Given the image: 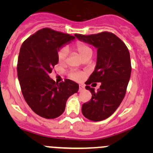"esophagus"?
<instances>
[{
  "label": "esophagus",
  "mask_w": 153,
  "mask_h": 153,
  "mask_svg": "<svg viewBox=\"0 0 153 153\" xmlns=\"http://www.w3.org/2000/svg\"><path fill=\"white\" fill-rule=\"evenodd\" d=\"M84 90V86L82 85H79V92H80V91H83Z\"/></svg>",
  "instance_id": "esophagus-1"
}]
</instances>
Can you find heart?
Instances as JSON below:
<instances>
[{
  "mask_svg": "<svg viewBox=\"0 0 153 153\" xmlns=\"http://www.w3.org/2000/svg\"><path fill=\"white\" fill-rule=\"evenodd\" d=\"M75 48L82 59H83L84 57H86V56L92 55V50H91L90 47L88 46L82 42H78L75 45ZM68 48H66V47H62V48H61L60 50H59L58 54H57V57H58L59 62H64L65 61L67 57H68ZM83 74H82V73H80V72L73 71L70 73V77L75 80H81L83 78Z\"/></svg>",
  "mask_w": 153,
  "mask_h": 153,
  "instance_id": "b5f03b06",
  "label": "heart"
}]
</instances>
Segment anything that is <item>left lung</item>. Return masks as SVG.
I'll return each mask as SVG.
<instances>
[{"instance_id":"8db88e82","label":"left lung","mask_w":153,"mask_h":153,"mask_svg":"<svg viewBox=\"0 0 153 153\" xmlns=\"http://www.w3.org/2000/svg\"><path fill=\"white\" fill-rule=\"evenodd\" d=\"M75 36L79 41L97 49L96 68L85 86L92 97L82 104V113L94 122L104 120L113 114L125 96L131 71L129 52L120 39L107 31ZM98 82L101 85L97 91L87 85Z\"/></svg>"}]
</instances>
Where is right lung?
Masks as SVG:
<instances>
[{
    "instance_id": "obj_1",
    "label": "right lung",
    "mask_w": 153,
    "mask_h": 153,
    "mask_svg": "<svg viewBox=\"0 0 153 153\" xmlns=\"http://www.w3.org/2000/svg\"><path fill=\"white\" fill-rule=\"evenodd\" d=\"M75 36L44 28L22 44L17 73L26 102L33 111L45 119H54L65 109L67 100L78 91L79 85L67 79L57 83L49 75L58 63L59 50Z\"/></svg>"
}]
</instances>
